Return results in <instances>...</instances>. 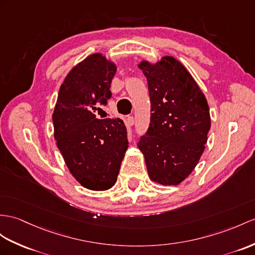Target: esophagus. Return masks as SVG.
<instances>
[{
  "mask_svg": "<svg viewBox=\"0 0 255 255\" xmlns=\"http://www.w3.org/2000/svg\"><path fill=\"white\" fill-rule=\"evenodd\" d=\"M134 122H135V120H134V118H133V117H128V118H127V120H126V124H127V127H128V128L133 127Z\"/></svg>",
  "mask_w": 255,
  "mask_h": 255,
  "instance_id": "1",
  "label": "esophagus"
}]
</instances>
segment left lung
Wrapping results in <instances>:
<instances>
[{
    "mask_svg": "<svg viewBox=\"0 0 255 255\" xmlns=\"http://www.w3.org/2000/svg\"><path fill=\"white\" fill-rule=\"evenodd\" d=\"M148 82L150 123L138 148L148 175L161 185H178L200 160L211 128L206 96L188 70L172 56L138 65Z\"/></svg>",
    "mask_w": 255,
    "mask_h": 255,
    "instance_id": "obj_1",
    "label": "left lung"
}]
</instances>
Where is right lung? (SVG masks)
<instances>
[{
  "mask_svg": "<svg viewBox=\"0 0 255 255\" xmlns=\"http://www.w3.org/2000/svg\"><path fill=\"white\" fill-rule=\"evenodd\" d=\"M117 66L102 54L74 66L60 85L53 113L54 137L72 176L92 190H107L117 182L128 147L121 119H97L106 106Z\"/></svg>",
  "mask_w": 255,
  "mask_h": 255,
  "instance_id": "right-lung-1",
  "label": "right lung"
}]
</instances>
